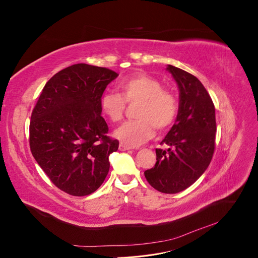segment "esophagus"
I'll list each match as a JSON object with an SVG mask.
<instances>
[{
    "mask_svg": "<svg viewBox=\"0 0 258 258\" xmlns=\"http://www.w3.org/2000/svg\"><path fill=\"white\" fill-rule=\"evenodd\" d=\"M129 150H131L130 146H127V145H124V144H120L119 145V151H121V152L129 151Z\"/></svg>",
    "mask_w": 258,
    "mask_h": 258,
    "instance_id": "1",
    "label": "esophagus"
}]
</instances>
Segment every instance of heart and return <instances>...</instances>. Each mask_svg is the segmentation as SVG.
Returning <instances> with one entry per match:
<instances>
[{
    "mask_svg": "<svg viewBox=\"0 0 258 258\" xmlns=\"http://www.w3.org/2000/svg\"><path fill=\"white\" fill-rule=\"evenodd\" d=\"M119 95L105 92L100 99L101 112L112 122L119 121L126 104H136L138 119L122 123L114 131V137L122 144L134 147L151 140L155 128L163 131L172 126L178 112L176 97L162 89L161 83L146 74H137L118 84Z\"/></svg>",
    "mask_w": 258,
    "mask_h": 258,
    "instance_id": "1",
    "label": "heart"
}]
</instances>
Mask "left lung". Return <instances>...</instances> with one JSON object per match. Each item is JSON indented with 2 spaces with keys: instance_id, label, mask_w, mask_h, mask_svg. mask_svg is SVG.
I'll return each instance as SVG.
<instances>
[{
  "instance_id": "obj_1",
  "label": "left lung",
  "mask_w": 258,
  "mask_h": 258,
  "mask_svg": "<svg viewBox=\"0 0 258 258\" xmlns=\"http://www.w3.org/2000/svg\"><path fill=\"white\" fill-rule=\"evenodd\" d=\"M178 88V112L172 128L156 150L157 161L144 175L160 192L176 194L192 185L209 167L215 145V107L196 76L167 66Z\"/></svg>"
}]
</instances>
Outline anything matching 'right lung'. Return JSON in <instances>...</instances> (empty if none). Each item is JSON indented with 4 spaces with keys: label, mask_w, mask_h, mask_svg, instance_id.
I'll return each instance as SVG.
<instances>
[{
    "label": "right lung",
    "mask_w": 258,
    "mask_h": 258,
    "mask_svg": "<svg viewBox=\"0 0 258 258\" xmlns=\"http://www.w3.org/2000/svg\"><path fill=\"white\" fill-rule=\"evenodd\" d=\"M118 76L106 68L86 63L68 67L46 83L32 112L30 148L58 188L87 196L102 185L108 157L119 142L106 136L100 99Z\"/></svg>",
    "instance_id": "add662e5"
}]
</instances>
